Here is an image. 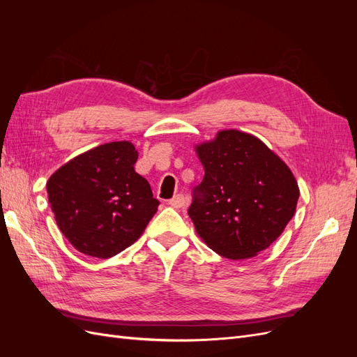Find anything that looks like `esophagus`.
Here are the masks:
<instances>
[{"mask_svg": "<svg viewBox=\"0 0 357 357\" xmlns=\"http://www.w3.org/2000/svg\"><path fill=\"white\" fill-rule=\"evenodd\" d=\"M185 202H186L185 197H183V195H176L174 198H171L168 201V205H171L172 208H181L183 205H185Z\"/></svg>", "mask_w": 357, "mask_h": 357, "instance_id": "obj_1", "label": "esophagus"}]
</instances>
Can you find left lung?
<instances>
[{"instance_id": "8db88e82", "label": "left lung", "mask_w": 357, "mask_h": 357, "mask_svg": "<svg viewBox=\"0 0 357 357\" xmlns=\"http://www.w3.org/2000/svg\"><path fill=\"white\" fill-rule=\"evenodd\" d=\"M204 178L189 207L198 235L228 259L271 245L294 218L299 198L291 171L255 135L226 129L197 146Z\"/></svg>"}]
</instances>
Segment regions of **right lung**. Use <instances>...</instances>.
I'll use <instances>...</instances> for the list:
<instances>
[{"mask_svg": "<svg viewBox=\"0 0 357 357\" xmlns=\"http://www.w3.org/2000/svg\"><path fill=\"white\" fill-rule=\"evenodd\" d=\"M132 143L113 142L75 156L52 174L47 197L63 236L80 253L109 259L134 244L158 211L137 174Z\"/></svg>", "mask_w": 357, "mask_h": 357, "instance_id": "right-lung-1", "label": "right lung"}]
</instances>
